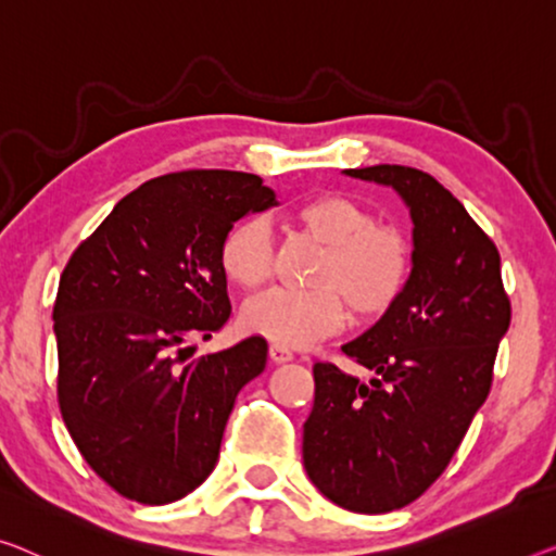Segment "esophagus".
Masks as SVG:
<instances>
[{"instance_id":"obj_1","label":"esophagus","mask_w":556,"mask_h":556,"mask_svg":"<svg viewBox=\"0 0 556 556\" xmlns=\"http://www.w3.org/2000/svg\"><path fill=\"white\" fill-rule=\"evenodd\" d=\"M269 359L275 364H285V362H292L294 354L287 350V346H279V344H271L269 346Z\"/></svg>"}]
</instances>
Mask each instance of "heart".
Masks as SVG:
<instances>
[{"instance_id":"obj_1","label":"heart","mask_w":556,"mask_h":556,"mask_svg":"<svg viewBox=\"0 0 556 556\" xmlns=\"http://www.w3.org/2000/svg\"><path fill=\"white\" fill-rule=\"evenodd\" d=\"M294 222L325 244L312 275L317 289H271L242 312L250 334L271 344L300 350L334 334L346 321V302L369 319L400 300L409 277V250L400 231L377 225L367 206L342 194H325L302 204ZM219 264L229 281L260 289L275 267V239L264 217H247L227 229Z\"/></svg>"}]
</instances>
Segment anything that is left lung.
Wrapping results in <instances>:
<instances>
[{"label":"left lung","instance_id":"1","mask_svg":"<svg viewBox=\"0 0 556 556\" xmlns=\"http://www.w3.org/2000/svg\"><path fill=\"white\" fill-rule=\"evenodd\" d=\"M346 177L392 187L412 217V271L375 327L342 352L369 382L314 364L302 459L337 507L382 515L417 500L446 469L492 387L511 306L500 252L427 172L377 164Z\"/></svg>","mask_w":556,"mask_h":556}]
</instances>
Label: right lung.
Masks as SVG:
<instances>
[{
	"label": "right lung",
	"instance_id": "add662e5",
	"mask_svg": "<svg viewBox=\"0 0 556 556\" xmlns=\"http://www.w3.org/2000/svg\"><path fill=\"white\" fill-rule=\"evenodd\" d=\"M256 174L189 169L149 179L114 204L60 279L54 337L62 419L99 477L142 504L194 492L217 467L237 394L267 364L250 337L185 362L231 304L219 244L277 206Z\"/></svg>",
	"mask_w": 556,
	"mask_h": 556
}]
</instances>
